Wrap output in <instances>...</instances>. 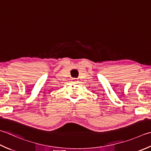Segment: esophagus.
Listing matches in <instances>:
<instances>
[{
  "mask_svg": "<svg viewBox=\"0 0 151 151\" xmlns=\"http://www.w3.org/2000/svg\"><path fill=\"white\" fill-rule=\"evenodd\" d=\"M75 79H76V78H73L72 79L73 81H75V82H76V81H75Z\"/></svg>",
  "mask_w": 151,
  "mask_h": 151,
  "instance_id": "34e87169",
  "label": "esophagus"
}]
</instances>
